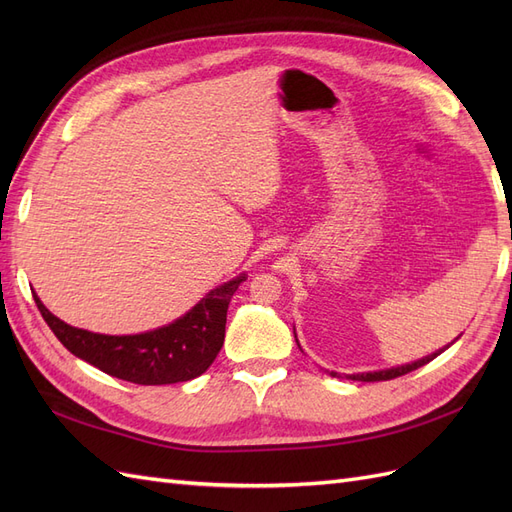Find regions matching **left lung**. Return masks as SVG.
Segmentation results:
<instances>
[{
	"label": "left lung",
	"instance_id": "1",
	"mask_svg": "<svg viewBox=\"0 0 512 512\" xmlns=\"http://www.w3.org/2000/svg\"><path fill=\"white\" fill-rule=\"evenodd\" d=\"M440 352H442V350H440ZM440 352L431 354V356H425V359L416 361V363H408V365L393 367V369H382V371H369V374H356V376H348V378H350V380H359V382H380V380H393V378L406 376V374H410V371H414V369H418V367L427 365L429 361L436 359V356H438ZM331 376H335V374H331ZM337 378H339V376H337Z\"/></svg>",
	"mask_w": 512,
	"mask_h": 512
}]
</instances>
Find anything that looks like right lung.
<instances>
[{"instance_id":"obj_1","label":"right lung","mask_w":512,"mask_h":512,"mask_svg":"<svg viewBox=\"0 0 512 512\" xmlns=\"http://www.w3.org/2000/svg\"><path fill=\"white\" fill-rule=\"evenodd\" d=\"M243 275L211 290L183 318L141 335H100L76 329L53 316L36 297L42 318L74 356L104 374L134 384H175L205 374L215 361L226 331V312Z\"/></svg>"}]
</instances>
